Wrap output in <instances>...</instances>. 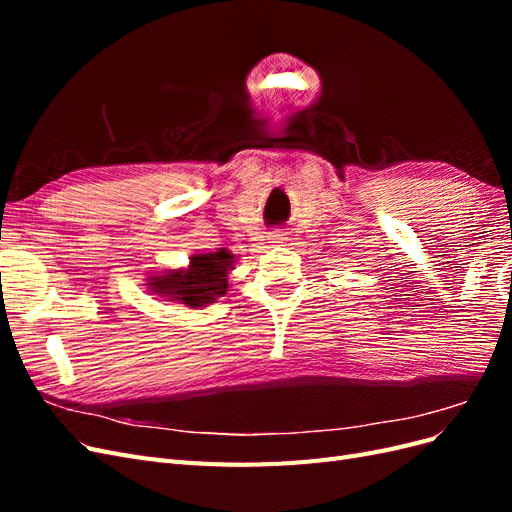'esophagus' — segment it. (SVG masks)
I'll return each mask as SVG.
<instances>
[{
  "instance_id": "esophagus-1",
  "label": "esophagus",
  "mask_w": 512,
  "mask_h": 512,
  "mask_svg": "<svg viewBox=\"0 0 512 512\" xmlns=\"http://www.w3.org/2000/svg\"><path fill=\"white\" fill-rule=\"evenodd\" d=\"M269 243H273V245H284L286 241H288V235L284 230H273V232H269Z\"/></svg>"
}]
</instances>
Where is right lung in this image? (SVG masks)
<instances>
[{"label": "right lung", "instance_id": "right-lung-1", "mask_svg": "<svg viewBox=\"0 0 512 512\" xmlns=\"http://www.w3.org/2000/svg\"><path fill=\"white\" fill-rule=\"evenodd\" d=\"M235 269V256L228 250L194 254L185 269H166L149 277V290L166 301L183 303L190 309L205 307L224 297L228 273Z\"/></svg>", "mask_w": 512, "mask_h": 512}]
</instances>
